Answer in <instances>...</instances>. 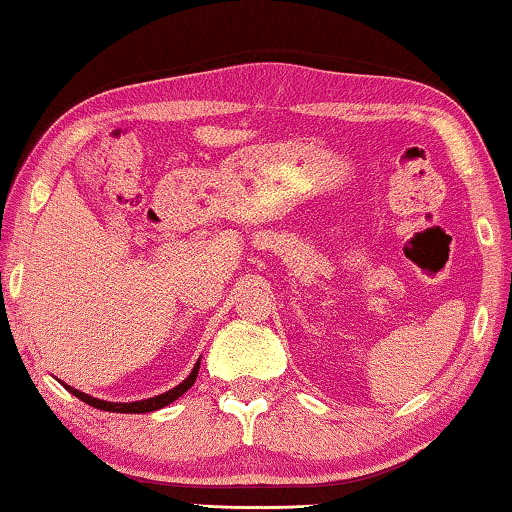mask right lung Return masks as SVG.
<instances>
[{
	"mask_svg": "<svg viewBox=\"0 0 512 512\" xmlns=\"http://www.w3.org/2000/svg\"><path fill=\"white\" fill-rule=\"evenodd\" d=\"M198 369H200V360L196 362V367H193V371L189 373V378L182 380V383L177 385V387L168 389V392L159 394V396H152V399H143V401H134V403H111V401H100V399H95V396H88V394L79 392V389L70 387V385H63V387H66L70 394H75L77 399H81V401L88 403V405H93V408H97V410L129 412V415H136V412H154V410H159V408H166L168 403H173L175 399H180V396L186 392V389H189L193 383H196V378H198Z\"/></svg>",
	"mask_w": 512,
	"mask_h": 512,
	"instance_id": "add662e5",
	"label": "right lung"
}]
</instances>
